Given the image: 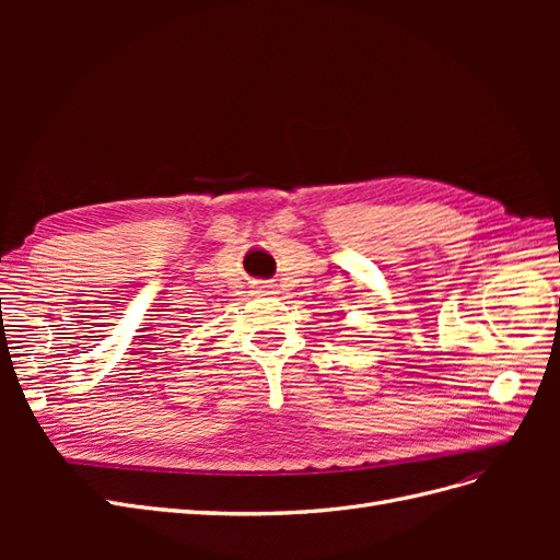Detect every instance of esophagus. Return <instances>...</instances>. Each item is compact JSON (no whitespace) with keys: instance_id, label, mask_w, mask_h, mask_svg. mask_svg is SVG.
<instances>
[{"instance_id":"obj_1","label":"esophagus","mask_w":560,"mask_h":560,"mask_svg":"<svg viewBox=\"0 0 560 560\" xmlns=\"http://www.w3.org/2000/svg\"><path fill=\"white\" fill-rule=\"evenodd\" d=\"M254 292H257V294H270V284H257V287H254Z\"/></svg>"}]
</instances>
